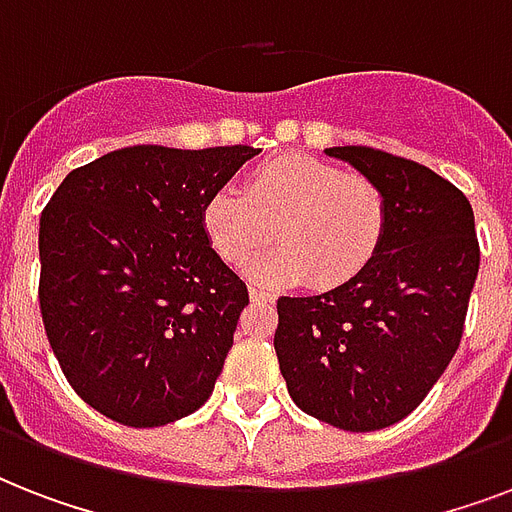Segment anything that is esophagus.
Here are the masks:
<instances>
[{
  "instance_id": "1",
  "label": "esophagus",
  "mask_w": 512,
  "mask_h": 512,
  "mask_svg": "<svg viewBox=\"0 0 512 512\" xmlns=\"http://www.w3.org/2000/svg\"><path fill=\"white\" fill-rule=\"evenodd\" d=\"M249 297H252V303H273L276 295L268 292V289H260V287H249Z\"/></svg>"
}]
</instances>
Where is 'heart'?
I'll list each match as a JSON object with an SVG mask.
<instances>
[{"mask_svg":"<svg viewBox=\"0 0 512 512\" xmlns=\"http://www.w3.org/2000/svg\"><path fill=\"white\" fill-rule=\"evenodd\" d=\"M201 228L220 260L241 265L268 241L281 244L247 265L265 284L337 289L358 279L388 231V199L374 180L316 156L284 154L257 164L241 193L220 188L201 207Z\"/></svg>","mask_w":512,"mask_h":512,"instance_id":"obj_1","label":"heart"}]
</instances>
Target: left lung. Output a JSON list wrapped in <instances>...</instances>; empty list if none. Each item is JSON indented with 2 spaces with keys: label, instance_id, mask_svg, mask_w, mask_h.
<instances>
[{
  "label": "left lung",
  "instance_id": "1",
  "mask_svg": "<svg viewBox=\"0 0 512 512\" xmlns=\"http://www.w3.org/2000/svg\"><path fill=\"white\" fill-rule=\"evenodd\" d=\"M380 185L388 231L345 287L281 297L273 348L305 414L369 433L422 404L460 348L478 252L473 207L428 167L366 146L327 148Z\"/></svg>",
  "mask_w": 512,
  "mask_h": 512
}]
</instances>
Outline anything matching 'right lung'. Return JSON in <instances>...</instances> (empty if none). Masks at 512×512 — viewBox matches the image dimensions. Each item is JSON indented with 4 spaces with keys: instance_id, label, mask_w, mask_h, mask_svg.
<instances>
[{
    "instance_id": "add662e5",
    "label": "right lung",
    "mask_w": 512,
    "mask_h": 512,
    "mask_svg": "<svg viewBox=\"0 0 512 512\" xmlns=\"http://www.w3.org/2000/svg\"><path fill=\"white\" fill-rule=\"evenodd\" d=\"M252 146H132L52 193L39 220V305L71 388L108 420L159 428L204 406L247 284L209 247L201 207Z\"/></svg>"
}]
</instances>
